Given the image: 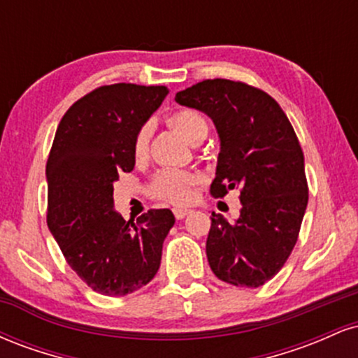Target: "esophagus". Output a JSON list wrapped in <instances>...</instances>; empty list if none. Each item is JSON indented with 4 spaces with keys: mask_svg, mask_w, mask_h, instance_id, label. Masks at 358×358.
Segmentation results:
<instances>
[{
    "mask_svg": "<svg viewBox=\"0 0 358 358\" xmlns=\"http://www.w3.org/2000/svg\"><path fill=\"white\" fill-rule=\"evenodd\" d=\"M173 213H175L176 219L182 220V219H185V217L188 215V213H190V210H188V208H180V207H176V208H173Z\"/></svg>",
    "mask_w": 358,
    "mask_h": 358,
    "instance_id": "34e87169",
    "label": "esophagus"
}]
</instances>
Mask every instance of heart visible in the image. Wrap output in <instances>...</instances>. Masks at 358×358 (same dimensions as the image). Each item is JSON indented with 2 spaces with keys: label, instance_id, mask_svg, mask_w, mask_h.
I'll list each match as a JSON object with an SVG mask.
<instances>
[{
  "label": "heart",
  "instance_id": "obj_1",
  "mask_svg": "<svg viewBox=\"0 0 358 358\" xmlns=\"http://www.w3.org/2000/svg\"><path fill=\"white\" fill-rule=\"evenodd\" d=\"M170 126L178 131L182 136L192 145L203 141L208 133V122L202 114L192 109L176 110L168 119ZM150 136H151V124H143L138 129L136 136L133 141V158L136 162L146 159L148 151H150ZM200 183V176L192 171L182 170H163L155 175L151 180L150 190L151 195L159 200L175 205H183L190 202L193 195V187Z\"/></svg>",
  "mask_w": 358,
  "mask_h": 358
}]
</instances>
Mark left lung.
<instances>
[{
    "label": "left lung",
    "instance_id": "8db88e82",
    "mask_svg": "<svg viewBox=\"0 0 358 358\" xmlns=\"http://www.w3.org/2000/svg\"><path fill=\"white\" fill-rule=\"evenodd\" d=\"M175 101L212 119L220 138L215 199L241 190L232 224L212 213L207 259L217 278L259 287L285 266L308 205L305 156L285 110L264 90L227 79L202 80Z\"/></svg>",
    "mask_w": 358,
    "mask_h": 358
}]
</instances>
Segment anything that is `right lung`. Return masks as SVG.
<instances>
[{"mask_svg":"<svg viewBox=\"0 0 358 358\" xmlns=\"http://www.w3.org/2000/svg\"><path fill=\"white\" fill-rule=\"evenodd\" d=\"M165 85H102L73 102L47 162V224L77 276L96 293L124 296L158 273L175 217L153 208L134 224L114 210V182L133 171L138 129L162 106Z\"/></svg>","mask_w":358,"mask_h":358,"instance_id":"obj_1","label":"right lung"}]
</instances>
